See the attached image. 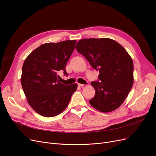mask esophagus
<instances>
[{"label": "esophagus", "mask_w": 156, "mask_h": 156, "mask_svg": "<svg viewBox=\"0 0 156 156\" xmlns=\"http://www.w3.org/2000/svg\"><path fill=\"white\" fill-rule=\"evenodd\" d=\"M78 86L80 87H84V84H81V83H78Z\"/></svg>", "instance_id": "esophagus-1"}]
</instances>
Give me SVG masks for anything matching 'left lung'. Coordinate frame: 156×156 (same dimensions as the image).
I'll use <instances>...</instances> for the list:
<instances>
[{"mask_svg":"<svg viewBox=\"0 0 156 156\" xmlns=\"http://www.w3.org/2000/svg\"><path fill=\"white\" fill-rule=\"evenodd\" d=\"M75 49L100 72V82L91 83L96 94L90 104L103 112L116 110L133 84V62L130 55L110 38L83 39L77 42Z\"/></svg>","mask_w":156,"mask_h":156,"instance_id":"8db88e82","label":"left lung"}]
</instances>
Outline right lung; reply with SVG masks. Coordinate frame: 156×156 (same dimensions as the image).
<instances>
[{
	"instance_id": "1",
	"label": "right lung",
	"mask_w": 156,
	"mask_h": 156,
	"mask_svg": "<svg viewBox=\"0 0 156 156\" xmlns=\"http://www.w3.org/2000/svg\"><path fill=\"white\" fill-rule=\"evenodd\" d=\"M76 40L41 45L26 58L21 83L27 101L39 115L53 117L68 105L76 83L66 86L59 81L58 72L67 75L66 66L75 48Z\"/></svg>"
}]
</instances>
